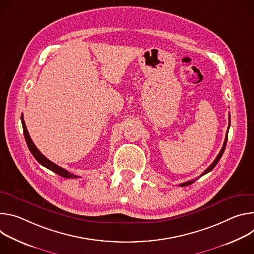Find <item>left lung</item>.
I'll list each match as a JSON object with an SVG mask.
<instances>
[{
    "instance_id": "obj_1",
    "label": "left lung",
    "mask_w": 254,
    "mask_h": 254,
    "mask_svg": "<svg viewBox=\"0 0 254 254\" xmlns=\"http://www.w3.org/2000/svg\"><path fill=\"white\" fill-rule=\"evenodd\" d=\"M229 128H230V116H229V126H228V130H229ZM227 139H228V131H227V134H226V137H225V140H224V144H223V146H222V149L220 150V152H219V154L217 155V157L215 158V160L212 162V164L207 168V170L200 176V177H198L196 178L195 180H191V181H189V182H186V183H183V184H181L180 186L181 187H187V186H190V185H191L192 183H194L196 180H198L199 178H201V177H203L204 175H206V174H208V173H210L213 168L216 166V164L219 162V160H220V158L222 157V155H223V153H224V150H225V147H226V144H227Z\"/></svg>"
}]
</instances>
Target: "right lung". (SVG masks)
<instances>
[{
    "label": "right lung",
    "mask_w": 254,
    "mask_h": 254,
    "mask_svg": "<svg viewBox=\"0 0 254 254\" xmlns=\"http://www.w3.org/2000/svg\"><path fill=\"white\" fill-rule=\"evenodd\" d=\"M21 121H22V126H23V133H24V136H25V140H26V143H27V146L28 148H29L30 152L32 153V155L35 157V159L41 164L43 165L44 167L48 168V170H50L51 172L58 174L59 176L63 177V178H66V179H76L78 178L77 176L75 175H72L70 174L69 172L65 171L64 168L59 166L58 164L53 163L52 161H50L49 159H47L39 150L38 148L35 146V144L33 143L32 139L30 138L29 136V133H28V130L26 128V125H25V122H24V119H23V115L21 116Z\"/></svg>",
    "instance_id": "obj_1"
}]
</instances>
